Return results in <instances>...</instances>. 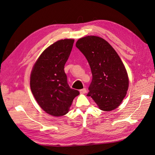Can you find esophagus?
Masks as SVG:
<instances>
[{
	"mask_svg": "<svg viewBox=\"0 0 155 155\" xmlns=\"http://www.w3.org/2000/svg\"><path fill=\"white\" fill-rule=\"evenodd\" d=\"M86 92H87V89L85 88H84L81 89V90H80L81 94H85Z\"/></svg>",
	"mask_w": 155,
	"mask_h": 155,
	"instance_id": "esophagus-1",
	"label": "esophagus"
}]
</instances>
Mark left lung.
<instances>
[{
    "mask_svg": "<svg viewBox=\"0 0 155 155\" xmlns=\"http://www.w3.org/2000/svg\"><path fill=\"white\" fill-rule=\"evenodd\" d=\"M76 46L85 56L91 69L92 79L87 96L102 110L116 109L129 87L128 75L118 54L107 41L97 36L82 37Z\"/></svg>",
    "mask_w": 155,
    "mask_h": 155,
    "instance_id": "left-lung-1",
    "label": "left lung"
}]
</instances>
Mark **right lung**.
I'll use <instances>...</instances> for the list:
<instances>
[{"label":"right lung","mask_w":155,"mask_h":155,"mask_svg":"<svg viewBox=\"0 0 155 155\" xmlns=\"http://www.w3.org/2000/svg\"><path fill=\"white\" fill-rule=\"evenodd\" d=\"M74 39H62L45 49L37 60L30 76V88L37 104L54 116L66 114L79 92L70 88L64 64L71 52Z\"/></svg>","instance_id":"right-lung-1"}]
</instances>
